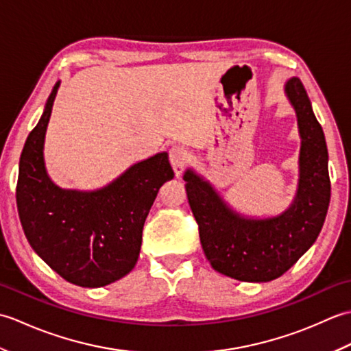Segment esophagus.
I'll return each mask as SVG.
<instances>
[{"instance_id":"1","label":"esophagus","mask_w":351,"mask_h":351,"mask_svg":"<svg viewBox=\"0 0 351 351\" xmlns=\"http://www.w3.org/2000/svg\"><path fill=\"white\" fill-rule=\"evenodd\" d=\"M189 158H190V154L184 146L176 145V146L170 147L169 160H170V164H171V167H173V171L176 176H180L182 173V170L185 167V164H187Z\"/></svg>"}]
</instances>
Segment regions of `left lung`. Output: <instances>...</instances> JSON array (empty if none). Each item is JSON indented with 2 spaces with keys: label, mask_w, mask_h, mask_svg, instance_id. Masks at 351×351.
I'll return each instance as SVG.
<instances>
[{
  "label": "left lung",
  "mask_w": 351,
  "mask_h": 351,
  "mask_svg": "<svg viewBox=\"0 0 351 351\" xmlns=\"http://www.w3.org/2000/svg\"><path fill=\"white\" fill-rule=\"evenodd\" d=\"M285 90L302 137L300 182L294 204L279 217L249 220L230 211L208 182L187 170L185 190L200 244L214 270L241 282H270L288 271L315 243L330 202L327 146L299 78Z\"/></svg>",
  "instance_id": "obj_1"
}]
</instances>
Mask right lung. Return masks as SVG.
I'll list each match as a JSON object with an SVG mask.
<instances>
[{
	"label": "right lung",
	"mask_w": 351,
	"mask_h": 351,
	"mask_svg": "<svg viewBox=\"0 0 351 351\" xmlns=\"http://www.w3.org/2000/svg\"><path fill=\"white\" fill-rule=\"evenodd\" d=\"M57 88L58 83L22 149L18 213L28 243L52 270L73 285L98 288L136 265L149 210L175 173L161 152L134 164L102 190L58 189L45 171L42 152Z\"/></svg>",
	"instance_id": "right-lung-1"
}]
</instances>
